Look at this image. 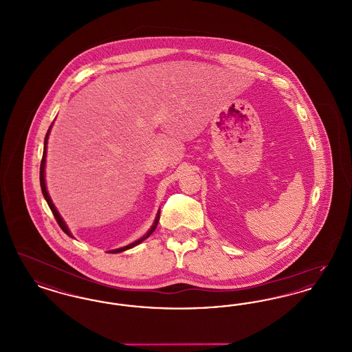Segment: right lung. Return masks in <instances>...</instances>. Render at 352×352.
<instances>
[{"mask_svg":"<svg viewBox=\"0 0 352 352\" xmlns=\"http://www.w3.org/2000/svg\"><path fill=\"white\" fill-rule=\"evenodd\" d=\"M51 128H52V124L50 125V128H49V131H47V133H46V137H45V146H43V157H42V161H41V171H39V181H41V188H42V194H43V197H45V199L47 201V204H49V207H50L51 211H52V214H54V217L56 219V221H58V224H59V227L63 230V232L65 234H67L69 237H74L72 234L69 232V230H68L67 224H66V221L63 220V218L60 217V214L58 212V210H56V207L54 206V203L51 201L50 195H49V192H47V187H46V179H45V168H46V154H47V141H49V135H50ZM158 220H160V210H158V212H157V217L154 219V223H153V226L151 227V230L146 232V234H144L142 237H140L138 240H135L133 243H131V244H128V245H125V247H121V248H118V250H112V251L108 252V253H120V252L128 251V250H131V248H133L135 245H138V244H141L144 240H146L149 236H151L153 232H154V230L157 228V224H158Z\"/></svg>","mask_w":352,"mask_h":352,"instance_id":"right-lung-1","label":"right lung"}]
</instances>
